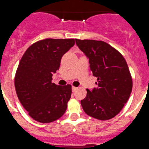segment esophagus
Instances as JSON below:
<instances>
[{
  "label": "esophagus",
  "mask_w": 149,
  "mask_h": 149,
  "mask_svg": "<svg viewBox=\"0 0 149 149\" xmlns=\"http://www.w3.org/2000/svg\"><path fill=\"white\" fill-rule=\"evenodd\" d=\"M78 87H76V86H72V91H73V92H76V90H77Z\"/></svg>",
  "instance_id": "esophagus-1"
}]
</instances>
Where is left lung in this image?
Listing matches in <instances>:
<instances>
[{"mask_svg":"<svg viewBox=\"0 0 149 149\" xmlns=\"http://www.w3.org/2000/svg\"><path fill=\"white\" fill-rule=\"evenodd\" d=\"M76 43L97 78V87L86 89V97L81 100L83 110L97 119H112L123 108L132 92V80L126 60L104 41L76 39Z\"/></svg>","mask_w":149,"mask_h":149,"instance_id":"1","label":"left lung"}]
</instances>
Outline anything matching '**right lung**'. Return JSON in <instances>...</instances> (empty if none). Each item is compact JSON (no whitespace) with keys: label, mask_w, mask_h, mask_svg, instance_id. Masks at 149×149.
<instances>
[{"label":"right lung","mask_w":149,"mask_h":149,"mask_svg":"<svg viewBox=\"0 0 149 149\" xmlns=\"http://www.w3.org/2000/svg\"><path fill=\"white\" fill-rule=\"evenodd\" d=\"M75 39L47 38L32 44L23 54L15 78L16 92L30 117L41 123L60 119L71 96V85L52 82L62 57L73 47Z\"/></svg>","instance_id":"right-lung-1"}]
</instances>
